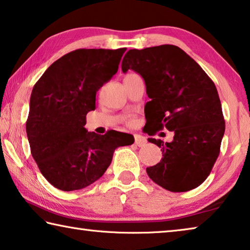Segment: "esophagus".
<instances>
[{
  "label": "esophagus",
  "mask_w": 250,
  "mask_h": 250,
  "mask_svg": "<svg viewBox=\"0 0 250 250\" xmlns=\"http://www.w3.org/2000/svg\"><path fill=\"white\" fill-rule=\"evenodd\" d=\"M134 144L138 146H145L146 145V139L145 137L140 136V134H136L134 136Z\"/></svg>",
  "instance_id": "34e87169"
}]
</instances>
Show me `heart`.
I'll use <instances>...</instances> for the list:
<instances>
[{
    "instance_id": "obj_1",
    "label": "heart",
    "mask_w": 250,
    "mask_h": 250,
    "mask_svg": "<svg viewBox=\"0 0 250 250\" xmlns=\"http://www.w3.org/2000/svg\"><path fill=\"white\" fill-rule=\"evenodd\" d=\"M133 124H134L133 120H130V121H129V125H133Z\"/></svg>"
}]
</instances>
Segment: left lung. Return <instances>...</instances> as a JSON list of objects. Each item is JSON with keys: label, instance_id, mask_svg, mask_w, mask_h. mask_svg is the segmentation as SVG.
<instances>
[{"label": "left lung", "instance_id": "obj_1", "mask_svg": "<svg viewBox=\"0 0 250 250\" xmlns=\"http://www.w3.org/2000/svg\"><path fill=\"white\" fill-rule=\"evenodd\" d=\"M121 69L144 78L151 99L145 106L149 136L164 129L175 134L171 142L148 139L162 151L159 164L146 168L150 179L172 192L197 188L210 173L225 133L215 83L192 58L171 44L129 50Z\"/></svg>", "mask_w": 250, "mask_h": 250}]
</instances>
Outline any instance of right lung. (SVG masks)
<instances>
[{
  "label": "right lung",
  "instance_id": "right-lung-1",
  "mask_svg": "<svg viewBox=\"0 0 250 250\" xmlns=\"http://www.w3.org/2000/svg\"><path fill=\"white\" fill-rule=\"evenodd\" d=\"M125 47L79 49L53 62L31 93L26 134L40 171L53 187L73 191L104 176L118 146L131 134L110 130L104 136L84 128L96 109L97 91L117 73Z\"/></svg>",
  "mask_w": 250,
  "mask_h": 250
}]
</instances>
